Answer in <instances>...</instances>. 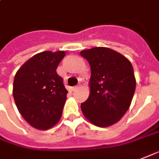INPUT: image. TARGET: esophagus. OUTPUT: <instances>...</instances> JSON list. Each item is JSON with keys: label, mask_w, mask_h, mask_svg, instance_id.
<instances>
[{"label": "esophagus", "mask_w": 159, "mask_h": 159, "mask_svg": "<svg viewBox=\"0 0 159 159\" xmlns=\"http://www.w3.org/2000/svg\"><path fill=\"white\" fill-rule=\"evenodd\" d=\"M79 86H74V87H72V91H75L76 90H78Z\"/></svg>", "instance_id": "34e87169"}]
</instances>
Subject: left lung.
<instances>
[{
    "label": "left lung",
    "instance_id": "left-lung-1",
    "mask_svg": "<svg viewBox=\"0 0 159 159\" xmlns=\"http://www.w3.org/2000/svg\"><path fill=\"white\" fill-rule=\"evenodd\" d=\"M90 63L91 92L81 103L84 117L95 125L107 127L118 122L131 103L135 79L131 63L109 48L94 47L81 51Z\"/></svg>",
    "mask_w": 159,
    "mask_h": 159
}]
</instances>
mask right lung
<instances>
[{
    "label": "right lung",
    "instance_id": "obj_1",
    "mask_svg": "<svg viewBox=\"0 0 159 159\" xmlns=\"http://www.w3.org/2000/svg\"><path fill=\"white\" fill-rule=\"evenodd\" d=\"M65 52H43L22 66L13 81V98L19 113L31 126L48 129L62 116L68 91L57 73Z\"/></svg>",
    "mask_w": 159,
    "mask_h": 159
}]
</instances>
